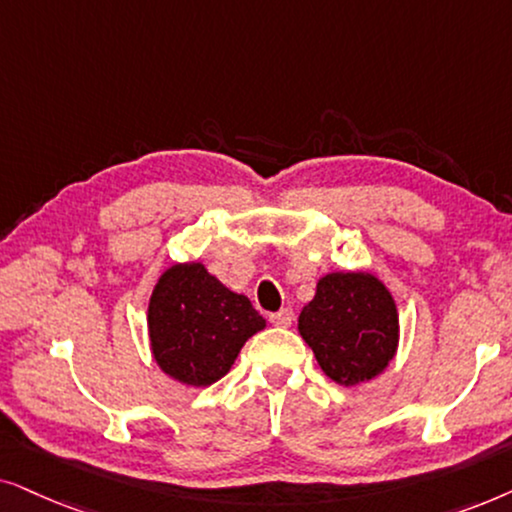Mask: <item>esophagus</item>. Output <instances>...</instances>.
<instances>
[{"label": "esophagus", "instance_id": "esophagus-1", "mask_svg": "<svg viewBox=\"0 0 512 512\" xmlns=\"http://www.w3.org/2000/svg\"><path fill=\"white\" fill-rule=\"evenodd\" d=\"M269 320H271V323H274L276 327H290L292 320H295V313H292V309H281V311L271 313Z\"/></svg>", "mask_w": 512, "mask_h": 512}]
</instances>
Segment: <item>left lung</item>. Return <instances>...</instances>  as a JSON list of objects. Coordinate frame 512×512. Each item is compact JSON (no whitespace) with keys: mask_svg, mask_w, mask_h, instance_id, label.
Here are the masks:
<instances>
[{"mask_svg":"<svg viewBox=\"0 0 512 512\" xmlns=\"http://www.w3.org/2000/svg\"><path fill=\"white\" fill-rule=\"evenodd\" d=\"M299 335L327 377L356 386L393 360L398 311L391 292L372 274H327L299 313Z\"/></svg>","mask_w":512,"mask_h":512,"instance_id":"obj_1","label":"left lung"}]
</instances>
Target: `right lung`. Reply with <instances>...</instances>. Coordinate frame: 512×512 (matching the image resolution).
Masks as SVG:
<instances>
[{"instance_id": "right-lung-1", "label": "right lung", "mask_w": 512, "mask_h": 512, "mask_svg": "<svg viewBox=\"0 0 512 512\" xmlns=\"http://www.w3.org/2000/svg\"><path fill=\"white\" fill-rule=\"evenodd\" d=\"M147 323L156 363L187 386L222 379L243 344L267 325L248 297L224 288L199 262L175 264L159 278Z\"/></svg>"}]
</instances>
